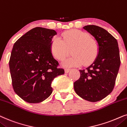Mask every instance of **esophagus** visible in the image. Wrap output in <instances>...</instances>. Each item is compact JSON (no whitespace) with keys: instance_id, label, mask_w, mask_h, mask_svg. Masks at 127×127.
<instances>
[{"instance_id":"esophagus-1","label":"esophagus","mask_w":127,"mask_h":127,"mask_svg":"<svg viewBox=\"0 0 127 127\" xmlns=\"http://www.w3.org/2000/svg\"><path fill=\"white\" fill-rule=\"evenodd\" d=\"M64 71H65V73H68L69 71H70V69H69V68H65L64 69Z\"/></svg>"}]
</instances>
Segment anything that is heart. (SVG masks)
<instances>
[{"label": "heart", "instance_id": "heart-1", "mask_svg": "<svg viewBox=\"0 0 127 127\" xmlns=\"http://www.w3.org/2000/svg\"><path fill=\"white\" fill-rule=\"evenodd\" d=\"M62 39L54 38L50 49L52 55L57 60L62 61L71 50V57L62 63L64 67H78L83 64L88 65L95 59L99 50L97 42L91 38L87 32L74 30L65 32L62 35Z\"/></svg>", "mask_w": 127, "mask_h": 127}]
</instances>
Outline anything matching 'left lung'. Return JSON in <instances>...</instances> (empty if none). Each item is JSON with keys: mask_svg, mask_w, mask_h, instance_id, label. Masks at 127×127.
Segmentation results:
<instances>
[{"mask_svg": "<svg viewBox=\"0 0 127 127\" xmlns=\"http://www.w3.org/2000/svg\"><path fill=\"white\" fill-rule=\"evenodd\" d=\"M83 29L95 38L99 46L97 56L74 83L76 94L91 102L100 101L114 87L120 65L118 42L106 30L96 25H86Z\"/></svg>", "mask_w": 127, "mask_h": 127, "instance_id": "left-lung-1", "label": "left lung"}]
</instances>
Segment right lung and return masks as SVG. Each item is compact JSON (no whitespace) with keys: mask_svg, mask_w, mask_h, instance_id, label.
<instances>
[{"mask_svg":"<svg viewBox=\"0 0 127 127\" xmlns=\"http://www.w3.org/2000/svg\"><path fill=\"white\" fill-rule=\"evenodd\" d=\"M56 31L36 27L13 45L9 60L14 92L30 103L43 102L52 94L55 78L64 74L52 54L50 45Z\"/></svg>","mask_w":127,"mask_h":127,"instance_id":"1","label":"right lung"}]
</instances>
